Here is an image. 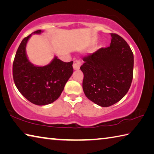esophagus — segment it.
I'll use <instances>...</instances> for the list:
<instances>
[{
	"mask_svg": "<svg viewBox=\"0 0 154 154\" xmlns=\"http://www.w3.org/2000/svg\"><path fill=\"white\" fill-rule=\"evenodd\" d=\"M81 64H82V62H81L80 60H75L73 62V69L75 70H79L80 69V66H81Z\"/></svg>",
	"mask_w": 154,
	"mask_h": 154,
	"instance_id": "esophagus-1",
	"label": "esophagus"
}]
</instances>
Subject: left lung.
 Masks as SVG:
<instances>
[{"instance_id": "1", "label": "left lung", "mask_w": 154, "mask_h": 154, "mask_svg": "<svg viewBox=\"0 0 154 154\" xmlns=\"http://www.w3.org/2000/svg\"><path fill=\"white\" fill-rule=\"evenodd\" d=\"M111 42L83 58V90L86 97L103 107L118 103L128 92L133 78L134 56L123 38L111 33Z\"/></svg>"}]
</instances>
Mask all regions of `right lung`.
<instances>
[{
  "label": "right lung",
  "instance_id": "add662e5",
  "mask_svg": "<svg viewBox=\"0 0 154 154\" xmlns=\"http://www.w3.org/2000/svg\"><path fill=\"white\" fill-rule=\"evenodd\" d=\"M41 30L34 32L40 34ZM32 34L21 42L13 63V77L17 90L36 105H46L58 99L73 72V62H64L54 57L44 66H35L28 60L26 46Z\"/></svg>",
  "mask_w": 154,
  "mask_h": 154
}]
</instances>
